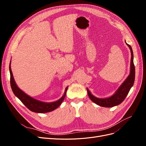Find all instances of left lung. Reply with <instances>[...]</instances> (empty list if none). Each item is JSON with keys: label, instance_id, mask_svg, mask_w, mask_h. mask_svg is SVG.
<instances>
[{"label": "left lung", "instance_id": "8db88e82", "mask_svg": "<svg viewBox=\"0 0 146 146\" xmlns=\"http://www.w3.org/2000/svg\"><path fill=\"white\" fill-rule=\"evenodd\" d=\"M128 46L131 53V66H130V73L125 80L122 83V85L119 87L118 90L115 94L109 97L106 98H98L94 96L91 94L89 90L87 88L88 94L89 98L92 101H93L96 104L102 107H113L119 105L124 101L125 98L127 96L129 91L134 85L135 80V67L133 61V52L131 46L126 43Z\"/></svg>", "mask_w": 146, "mask_h": 146}]
</instances>
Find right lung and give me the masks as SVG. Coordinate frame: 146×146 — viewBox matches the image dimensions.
I'll list each match as a JSON object with an SVG mask.
<instances>
[{"label": "right lung", "mask_w": 146, "mask_h": 146, "mask_svg": "<svg viewBox=\"0 0 146 146\" xmlns=\"http://www.w3.org/2000/svg\"><path fill=\"white\" fill-rule=\"evenodd\" d=\"M11 61L9 64V72L11 75V86L12 90L15 95L24 104V105L27 108H28V109H29L32 112L36 113H46L56 110L61 105V104L62 103L66 96L68 87L66 88L64 94L63 95V96L56 102L48 103L36 100V99H34L32 97H31L27 94H26L18 87L16 83H15L14 80V78L11 67Z\"/></svg>", "instance_id": "obj_1"}]
</instances>
